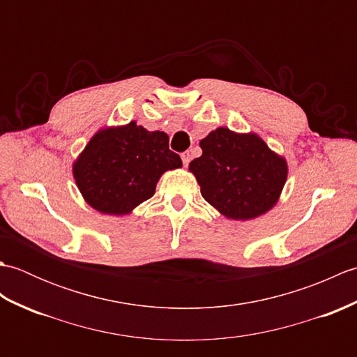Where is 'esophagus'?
<instances>
[{
	"label": "esophagus",
	"mask_w": 357,
	"mask_h": 357,
	"mask_svg": "<svg viewBox=\"0 0 357 357\" xmlns=\"http://www.w3.org/2000/svg\"><path fill=\"white\" fill-rule=\"evenodd\" d=\"M181 159H183L184 165L187 167V165H188V162H190V151H184V153L181 155Z\"/></svg>",
	"instance_id": "obj_1"
}]
</instances>
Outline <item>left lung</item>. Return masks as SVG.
<instances>
[{"mask_svg":"<svg viewBox=\"0 0 357 357\" xmlns=\"http://www.w3.org/2000/svg\"><path fill=\"white\" fill-rule=\"evenodd\" d=\"M202 155L188 169L201 195L227 218L253 219L275 206L287 181V162L255 133L219 127L201 139Z\"/></svg>","mask_w":357,"mask_h":357,"instance_id":"8db88e82","label":"left lung"}]
</instances>
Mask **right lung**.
I'll use <instances>...</instances> for the list:
<instances>
[{
  "mask_svg": "<svg viewBox=\"0 0 357 357\" xmlns=\"http://www.w3.org/2000/svg\"><path fill=\"white\" fill-rule=\"evenodd\" d=\"M183 161L169 149L164 132L130 124L98 132L73 164V176L90 207L105 215H126L155 193L167 170Z\"/></svg>",
  "mask_w": 357,
  "mask_h": 357,
  "instance_id": "obj_1",
  "label": "right lung"
}]
</instances>
